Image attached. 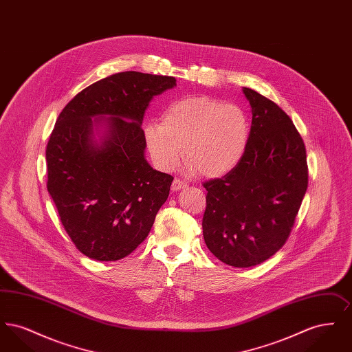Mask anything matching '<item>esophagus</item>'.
<instances>
[{"label": "esophagus", "mask_w": 352, "mask_h": 352, "mask_svg": "<svg viewBox=\"0 0 352 352\" xmlns=\"http://www.w3.org/2000/svg\"><path fill=\"white\" fill-rule=\"evenodd\" d=\"M186 187H187V184L182 181V179H174L173 184H171V190L173 191H179V190L186 188Z\"/></svg>", "instance_id": "esophagus-1"}]
</instances>
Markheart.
Returning <instances> with one entry per match:
<instances>
[{
    "mask_svg": "<svg viewBox=\"0 0 352 352\" xmlns=\"http://www.w3.org/2000/svg\"><path fill=\"white\" fill-rule=\"evenodd\" d=\"M251 135L250 118L234 104L191 95L171 101L161 122L144 128L154 164L162 170L177 165L184 146L186 168L207 179L230 174L241 162Z\"/></svg>",
    "mask_w": 352,
    "mask_h": 352,
    "instance_id": "obj_1",
    "label": "heart"
}]
</instances>
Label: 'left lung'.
<instances>
[{
	"instance_id": "left-lung-1",
	"label": "left lung",
	"mask_w": 352,
	"mask_h": 352,
	"mask_svg": "<svg viewBox=\"0 0 352 352\" xmlns=\"http://www.w3.org/2000/svg\"><path fill=\"white\" fill-rule=\"evenodd\" d=\"M248 148L230 174L206 182L207 248L234 268L258 265L289 237L307 188L306 149L284 111L251 88Z\"/></svg>"
}]
</instances>
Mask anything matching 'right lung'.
<instances>
[{"mask_svg":"<svg viewBox=\"0 0 352 352\" xmlns=\"http://www.w3.org/2000/svg\"><path fill=\"white\" fill-rule=\"evenodd\" d=\"M175 78L125 71L84 88L56 120L46 149L47 190L72 243L116 261L146 239L173 177L151 168L141 128Z\"/></svg>","mask_w":352,"mask_h":352,"instance_id":"obj_1","label":"right lung"}]
</instances>
